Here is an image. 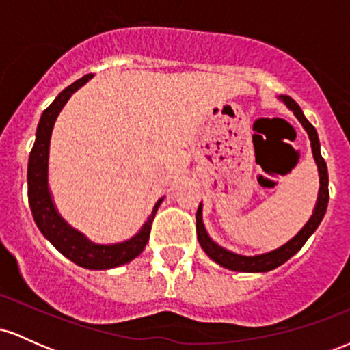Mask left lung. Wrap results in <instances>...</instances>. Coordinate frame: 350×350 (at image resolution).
<instances>
[{
    "mask_svg": "<svg viewBox=\"0 0 350 350\" xmlns=\"http://www.w3.org/2000/svg\"><path fill=\"white\" fill-rule=\"evenodd\" d=\"M281 102H284L290 110L295 113L296 118L299 120V123L303 124L304 130L308 131L309 139H311V148H312V156H314V161L317 164V171H319V194H317V202L314 207V212H312L311 219L308 220V224L304 226L301 230L296 234L288 243H284L283 247L276 248V250L263 253V255H255V256H243V255H237L234 252H228L226 248L219 247L211 237L207 235L206 227L202 224V204H199L198 214H196V230H198V240L202 247V250L214 260L215 263H219L220 267L228 268V270L234 271H245V273H265L278 268L280 265H283L284 262L291 258L295 253H298L301 250L306 240L314 234V230L319 227L321 220H323L324 214H326L327 208V202H329V178H327V166L324 158L321 156V144H319V138H317L316 128L312 126L311 123L308 122L306 116H304L303 110H301L298 103L295 102L291 97L288 95H281L280 97Z\"/></svg>",
    "mask_w": 350,
    "mask_h": 350,
    "instance_id": "obj_1",
    "label": "left lung"
}]
</instances>
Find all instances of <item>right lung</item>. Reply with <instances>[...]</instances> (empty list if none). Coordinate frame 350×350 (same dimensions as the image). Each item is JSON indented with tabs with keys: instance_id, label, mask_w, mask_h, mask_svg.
<instances>
[{
	"instance_id": "obj_1",
	"label": "right lung",
	"mask_w": 350,
	"mask_h": 350,
	"mask_svg": "<svg viewBox=\"0 0 350 350\" xmlns=\"http://www.w3.org/2000/svg\"><path fill=\"white\" fill-rule=\"evenodd\" d=\"M90 79L92 74L83 75L77 82L64 88L54 102L42 111L38 131H36L34 146L29 154V163H27V199H29L36 226L64 256H67L70 262L79 265V267L87 268V270H110V268L122 267V265L131 262L144 250L148 239H150L151 224L163 199H159L154 204L151 215L148 217L138 234L126 242L113 245L92 243L85 235L72 228L55 211L49 192V184H47L52 128H54L55 118L67 103V100L70 98V95Z\"/></svg>"
}]
</instances>
